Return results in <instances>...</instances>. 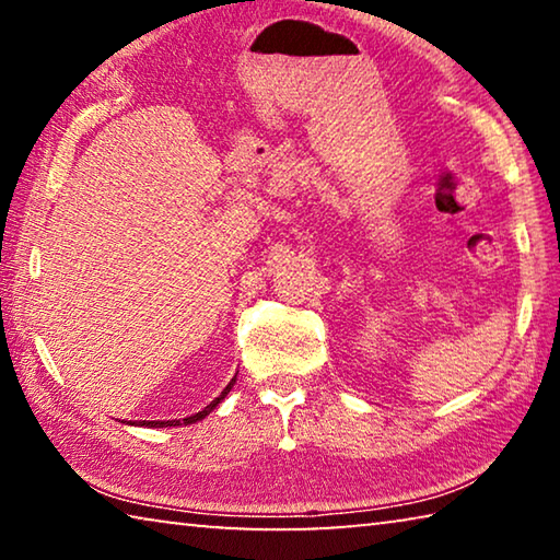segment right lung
Returning a JSON list of instances; mask_svg holds the SVG:
<instances>
[{
  "label": "right lung",
  "instance_id": "add662e5",
  "mask_svg": "<svg viewBox=\"0 0 560 560\" xmlns=\"http://www.w3.org/2000/svg\"><path fill=\"white\" fill-rule=\"evenodd\" d=\"M234 383H236V375L232 377L230 385L224 387V390H222V395H220V397H214V400H212L210 405H207L205 410L195 412V415H189V417H185V420H167V422H163V420H150V422H148V420H143V422H140V428H179V424H195V422H200V420H205V417L214 410L217 405H220V402L224 400L226 393L232 390V385H234Z\"/></svg>",
  "mask_w": 560,
  "mask_h": 560
}]
</instances>
